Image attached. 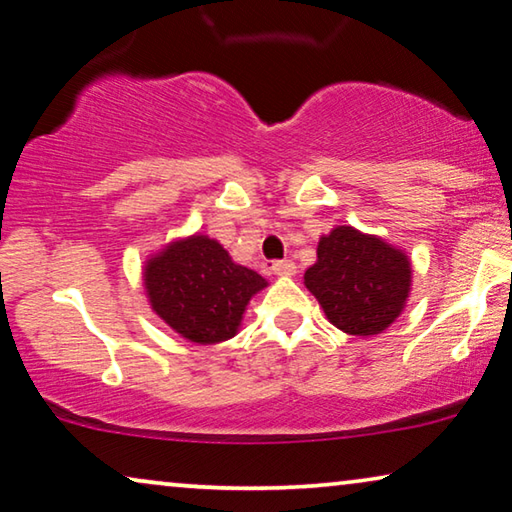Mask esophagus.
Here are the masks:
<instances>
[{"mask_svg": "<svg viewBox=\"0 0 512 512\" xmlns=\"http://www.w3.org/2000/svg\"><path fill=\"white\" fill-rule=\"evenodd\" d=\"M272 272L279 274V277H293V274L298 272V265H295L293 261H274Z\"/></svg>", "mask_w": 512, "mask_h": 512, "instance_id": "obj_1", "label": "esophagus"}]
</instances>
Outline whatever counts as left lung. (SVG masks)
<instances>
[{
  "label": "left lung",
  "instance_id": "1",
  "mask_svg": "<svg viewBox=\"0 0 512 512\" xmlns=\"http://www.w3.org/2000/svg\"><path fill=\"white\" fill-rule=\"evenodd\" d=\"M411 281L413 265L402 247L353 226L321 235L316 263L305 272L307 291L325 318L355 337L388 330L406 307Z\"/></svg>",
  "mask_w": 512,
  "mask_h": 512
}]
</instances>
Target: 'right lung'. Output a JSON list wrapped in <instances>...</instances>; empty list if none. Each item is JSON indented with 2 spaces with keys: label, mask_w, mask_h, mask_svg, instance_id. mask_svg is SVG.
I'll return each mask as SVG.
<instances>
[{
  "label": "right lung",
  "mask_w": 512,
  "mask_h": 512,
  "mask_svg": "<svg viewBox=\"0 0 512 512\" xmlns=\"http://www.w3.org/2000/svg\"><path fill=\"white\" fill-rule=\"evenodd\" d=\"M143 286L154 314L191 344H221L240 332L249 300L268 286L210 235L175 238L145 258Z\"/></svg>",
  "instance_id": "1"
}]
</instances>
